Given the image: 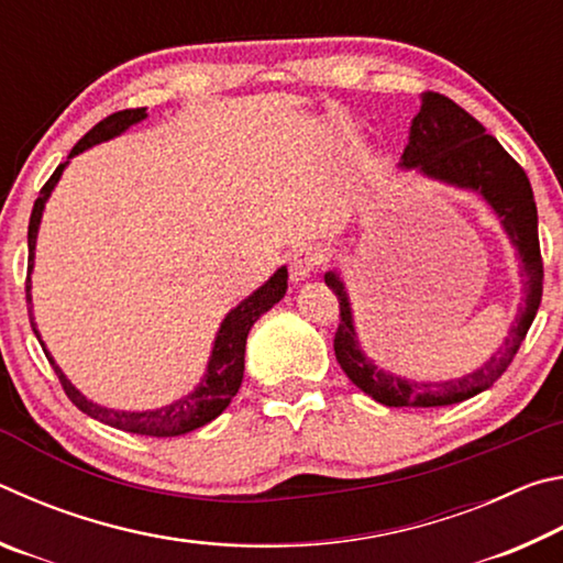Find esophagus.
<instances>
[{"mask_svg": "<svg viewBox=\"0 0 563 563\" xmlns=\"http://www.w3.org/2000/svg\"><path fill=\"white\" fill-rule=\"evenodd\" d=\"M318 265H320V255L312 251V247H305V251H298V253L292 255V261H290V278L295 283L308 280L310 275L318 271Z\"/></svg>", "mask_w": 563, "mask_h": 563, "instance_id": "34e87169", "label": "esophagus"}]
</instances>
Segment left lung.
Returning <instances> with one entry per match:
<instances>
[{
    "instance_id": "1",
    "label": "left lung",
    "mask_w": 563,
    "mask_h": 563,
    "mask_svg": "<svg viewBox=\"0 0 563 563\" xmlns=\"http://www.w3.org/2000/svg\"><path fill=\"white\" fill-rule=\"evenodd\" d=\"M399 168L417 170L419 176L440 180L444 186L470 190L487 203L507 233L509 243L521 263V305L514 318L509 335L497 352L476 367L474 373L440 379V383H419L377 367L360 345L355 318L345 283L338 271L325 273L328 288L340 300V325L335 332V357L352 385L387 407H444L464 402L489 389L507 373L519 345L527 338L537 318L541 290H544V265L539 251V218L533 190L523 168L479 121L442 93H419V113L409 126L405 154Z\"/></svg>"
}]
</instances>
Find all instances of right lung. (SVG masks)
I'll use <instances>...</instances> for the list:
<instances>
[{"instance_id":"obj_1","label":"right lung","mask_w":563,"mask_h":563,"mask_svg":"<svg viewBox=\"0 0 563 563\" xmlns=\"http://www.w3.org/2000/svg\"><path fill=\"white\" fill-rule=\"evenodd\" d=\"M148 117L146 109H126V111H117L107 117L103 121H99L97 126H93L87 136H84L79 144L71 148L69 158L59 164V168L54 170L52 178L46 180L40 198L34 201L32 208V218H30V235H26V241H30V275H26V305H30V320H32V330L36 340H40V345L44 350L46 360L52 362L56 377H59V383L64 387L66 397L71 399V402L81 409L84 415H89L93 419H99V422L109 424V427H117V430L123 432H131V434H146V437H178V434H186V432H194L198 427H203L208 422H213V419L223 412V409L231 405V399L235 397L238 387L243 383V369H245V340H247V332L251 328L258 322V318L263 312H268L275 302L283 300L285 290H288V268L280 265L278 271H275L268 280H265L258 290H253L247 295L245 300H241L235 305V308L228 312L223 318L221 328L216 332V340H213V350H211V357H208V365H206V375L201 377V383H198L194 389H190L188 395L174 399L170 405L164 407H156V409H144V412H129V409H111V407H103L99 402H93L87 395H81L79 389L71 385V379L64 375V369L56 365V360L52 357V352L46 350L44 340L40 335V330H36V322H34V305H32V271H34V251H36V235H40V225H42V213H44V206L49 201L52 190L59 184V178L64 174V168L69 166V161L74 156L84 154V151L103 144V141H111L121 136L123 131L136 126Z\"/></svg>"}]
</instances>
